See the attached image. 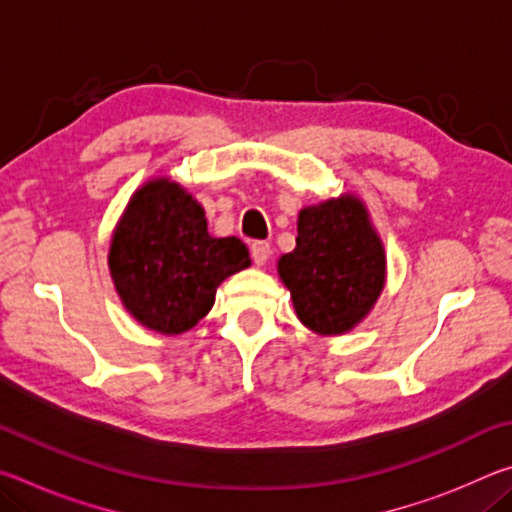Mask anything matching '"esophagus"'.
<instances>
[{
	"mask_svg": "<svg viewBox=\"0 0 512 512\" xmlns=\"http://www.w3.org/2000/svg\"><path fill=\"white\" fill-rule=\"evenodd\" d=\"M250 255H253V262L257 266L266 264L268 257H271V244H268V241H255V244L250 246Z\"/></svg>",
	"mask_w": 512,
	"mask_h": 512,
	"instance_id": "1",
	"label": "esophagus"
}]
</instances>
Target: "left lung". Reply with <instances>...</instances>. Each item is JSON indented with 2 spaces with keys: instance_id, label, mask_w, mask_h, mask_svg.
Wrapping results in <instances>:
<instances>
[{
  "instance_id": "left-lung-1",
  "label": "left lung",
  "mask_w": 512,
  "mask_h": 512,
  "mask_svg": "<svg viewBox=\"0 0 512 512\" xmlns=\"http://www.w3.org/2000/svg\"><path fill=\"white\" fill-rule=\"evenodd\" d=\"M298 318L318 334H343L375 305L384 289V246L359 198L305 207L296 250L277 262Z\"/></svg>"
}]
</instances>
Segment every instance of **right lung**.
Wrapping results in <instances>:
<instances>
[{
    "instance_id": "add662e5",
    "label": "right lung",
    "mask_w": 512,
    "mask_h": 512,
    "mask_svg": "<svg viewBox=\"0 0 512 512\" xmlns=\"http://www.w3.org/2000/svg\"><path fill=\"white\" fill-rule=\"evenodd\" d=\"M110 273L126 309L160 334L192 329L225 277L250 266L237 237L207 235L203 207L167 178L128 203L110 246Z\"/></svg>"
}]
</instances>
